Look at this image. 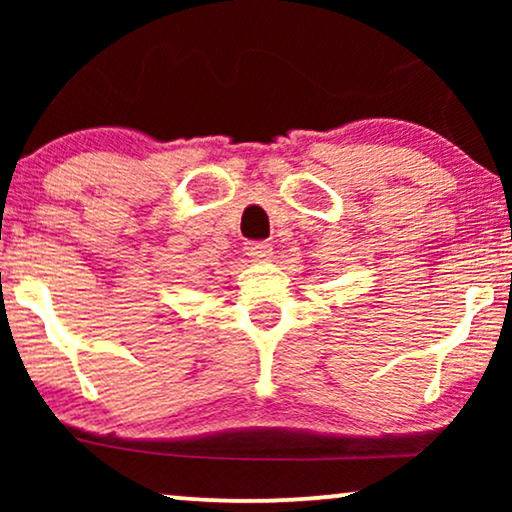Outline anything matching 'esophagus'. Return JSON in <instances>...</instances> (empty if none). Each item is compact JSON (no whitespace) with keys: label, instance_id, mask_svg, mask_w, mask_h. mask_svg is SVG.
Instances as JSON below:
<instances>
[{"label":"esophagus","instance_id":"1","mask_svg":"<svg viewBox=\"0 0 512 512\" xmlns=\"http://www.w3.org/2000/svg\"><path fill=\"white\" fill-rule=\"evenodd\" d=\"M247 254L254 258V261H270L272 258V244L268 242H249Z\"/></svg>","mask_w":512,"mask_h":512}]
</instances>
